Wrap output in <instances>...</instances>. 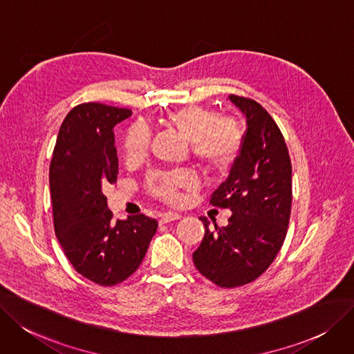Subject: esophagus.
<instances>
[{"instance_id": "esophagus-1", "label": "esophagus", "mask_w": 354, "mask_h": 354, "mask_svg": "<svg viewBox=\"0 0 354 354\" xmlns=\"http://www.w3.org/2000/svg\"><path fill=\"white\" fill-rule=\"evenodd\" d=\"M181 216L178 214H173V212H168V214H162L160 218L161 223H169L173 221H178Z\"/></svg>"}]
</instances>
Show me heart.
<instances>
[{
  "mask_svg": "<svg viewBox=\"0 0 354 354\" xmlns=\"http://www.w3.org/2000/svg\"><path fill=\"white\" fill-rule=\"evenodd\" d=\"M164 122L187 140L193 157L207 173H225L238 160L243 148V132L235 120L218 118L214 110L201 104H187L168 111ZM151 133L142 123H136L126 132L124 153L129 161L145 157ZM194 186V177L186 169L157 171L148 178V190L158 199L173 203L178 192Z\"/></svg>",
  "mask_w": 354,
  "mask_h": 354,
  "instance_id": "obj_1",
  "label": "heart"
}]
</instances>
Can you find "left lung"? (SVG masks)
<instances>
[{
    "mask_svg": "<svg viewBox=\"0 0 354 354\" xmlns=\"http://www.w3.org/2000/svg\"><path fill=\"white\" fill-rule=\"evenodd\" d=\"M230 100L247 118L243 148L210 205L231 209L228 225L209 230L193 263L212 283L236 288L261 276L283 245L292 207V164L277 123L256 100Z\"/></svg>",
    "mask_w": 354,
    "mask_h": 354,
    "instance_id": "1",
    "label": "left lung"
}]
</instances>
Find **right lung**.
Instances as JSON below:
<instances>
[{"instance_id":"add662e5","label":"right lung","mask_w":354,"mask_h":354,"mask_svg":"<svg viewBox=\"0 0 354 354\" xmlns=\"http://www.w3.org/2000/svg\"><path fill=\"white\" fill-rule=\"evenodd\" d=\"M131 115L95 102L75 106L61 124L49 167L56 238L75 270L100 286L133 274L158 228L142 214L115 221L103 194L119 174L113 128Z\"/></svg>"}]
</instances>
